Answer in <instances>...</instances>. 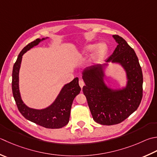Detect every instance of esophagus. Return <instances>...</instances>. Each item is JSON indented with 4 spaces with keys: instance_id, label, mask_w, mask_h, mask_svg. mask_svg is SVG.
Segmentation results:
<instances>
[{
    "instance_id": "34e87169",
    "label": "esophagus",
    "mask_w": 157,
    "mask_h": 157,
    "mask_svg": "<svg viewBox=\"0 0 157 157\" xmlns=\"http://www.w3.org/2000/svg\"><path fill=\"white\" fill-rule=\"evenodd\" d=\"M79 86H80L81 88H82L84 86V82L83 81L82 79H80V80L79 81Z\"/></svg>"
}]
</instances>
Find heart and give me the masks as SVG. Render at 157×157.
<instances>
[{
  "label": "heart",
  "mask_w": 157,
  "mask_h": 157,
  "mask_svg": "<svg viewBox=\"0 0 157 157\" xmlns=\"http://www.w3.org/2000/svg\"><path fill=\"white\" fill-rule=\"evenodd\" d=\"M94 50V56L96 58H99L102 56L105 53L107 50V47L105 44H99L97 45L95 44H88L83 48L82 52L85 54L89 53V52H90Z\"/></svg>",
  "instance_id": "obj_1"
}]
</instances>
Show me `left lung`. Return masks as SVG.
Segmentation results:
<instances>
[{
    "instance_id": "left-lung-1",
    "label": "left lung",
    "mask_w": 157,
    "mask_h": 157,
    "mask_svg": "<svg viewBox=\"0 0 157 157\" xmlns=\"http://www.w3.org/2000/svg\"><path fill=\"white\" fill-rule=\"evenodd\" d=\"M112 37L118 45L105 63L88 67L82 73L86 84L83 93L92 116L103 125L121 123L138 108L142 99L143 75L136 52L121 36ZM109 63L118 64L124 70L125 86L113 89L107 86L105 71Z\"/></svg>"
}]
</instances>
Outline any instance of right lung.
I'll use <instances>...</instances> for the list:
<instances>
[{"mask_svg": "<svg viewBox=\"0 0 157 157\" xmlns=\"http://www.w3.org/2000/svg\"><path fill=\"white\" fill-rule=\"evenodd\" d=\"M48 38L46 36L36 39L20 52L12 72V92L18 109L26 119L48 128H60L68 124L73 99L80 93L81 88L79 86L78 78H74L71 82L64 85L53 102L43 109H35L27 106L21 99L20 92L19 73L23 55Z\"/></svg>", "mask_w": 157, "mask_h": 157, "instance_id": "1", "label": "right lung"}]
</instances>
